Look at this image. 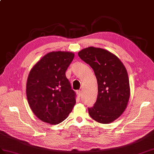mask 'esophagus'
Wrapping results in <instances>:
<instances>
[{
	"label": "esophagus",
	"instance_id": "esophagus-1",
	"mask_svg": "<svg viewBox=\"0 0 154 154\" xmlns=\"http://www.w3.org/2000/svg\"><path fill=\"white\" fill-rule=\"evenodd\" d=\"M77 95L80 97L81 95V91H77Z\"/></svg>",
	"mask_w": 154,
	"mask_h": 154
}]
</instances>
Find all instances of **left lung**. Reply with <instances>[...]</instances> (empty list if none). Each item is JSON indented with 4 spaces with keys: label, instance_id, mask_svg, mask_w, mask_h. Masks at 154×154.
I'll return each instance as SVG.
<instances>
[{
    "label": "left lung",
    "instance_id": "8db88e82",
    "mask_svg": "<svg viewBox=\"0 0 154 154\" xmlns=\"http://www.w3.org/2000/svg\"><path fill=\"white\" fill-rule=\"evenodd\" d=\"M78 55L93 69L97 79V99L88 109L89 115L100 123L113 122L125 112L130 98L125 67L115 54L100 48H85Z\"/></svg>",
    "mask_w": 154,
    "mask_h": 154
}]
</instances>
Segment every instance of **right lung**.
<instances>
[{"label": "right lung", "instance_id": "right-lung-1", "mask_svg": "<svg viewBox=\"0 0 154 154\" xmlns=\"http://www.w3.org/2000/svg\"><path fill=\"white\" fill-rule=\"evenodd\" d=\"M74 56L71 52H48L30 70L26 84L27 102L35 116L43 122L60 123L75 105V93L66 76Z\"/></svg>", "mask_w": 154, "mask_h": 154}]
</instances>
